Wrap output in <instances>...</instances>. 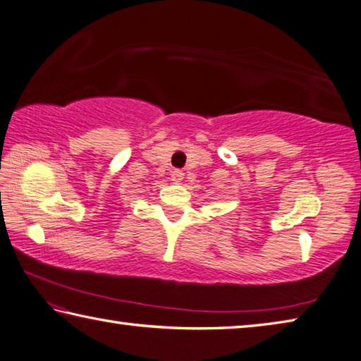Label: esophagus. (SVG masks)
<instances>
[{"instance_id":"obj_1","label":"esophagus","mask_w":361,"mask_h":361,"mask_svg":"<svg viewBox=\"0 0 361 361\" xmlns=\"http://www.w3.org/2000/svg\"><path fill=\"white\" fill-rule=\"evenodd\" d=\"M170 175H172V181L173 183H180L183 180V176H185V173H183L181 170H173V172L170 173Z\"/></svg>"}]
</instances>
